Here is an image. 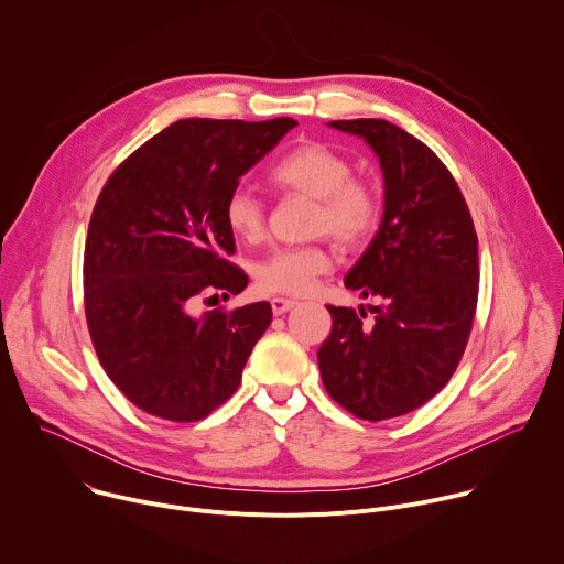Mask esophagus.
<instances>
[{
    "label": "esophagus",
    "instance_id": "obj_1",
    "mask_svg": "<svg viewBox=\"0 0 564 564\" xmlns=\"http://www.w3.org/2000/svg\"><path fill=\"white\" fill-rule=\"evenodd\" d=\"M270 303H272V312L274 314H285L288 310H292L296 305L294 299H283V296H274Z\"/></svg>",
    "mask_w": 564,
    "mask_h": 564
}]
</instances>
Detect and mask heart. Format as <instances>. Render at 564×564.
Returning <instances> with one entry per match:
<instances>
[{"label": "heart", "mask_w": 564, "mask_h": 564, "mask_svg": "<svg viewBox=\"0 0 564 564\" xmlns=\"http://www.w3.org/2000/svg\"><path fill=\"white\" fill-rule=\"evenodd\" d=\"M274 189L314 198L310 229L330 234L341 246L366 243L381 220L377 185L352 174V163L324 142H303L283 153L268 172ZM225 223L238 238L257 243L265 234V209L246 189H236L225 203ZM335 259L326 243L290 246L270 252L254 268L259 290L270 294H307L318 276L333 270Z\"/></svg>", "instance_id": "b5f03b06"}]
</instances>
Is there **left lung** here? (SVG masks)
Listing matches in <instances>:
<instances>
[{
	"label": "left lung",
	"instance_id": "obj_1",
	"mask_svg": "<svg viewBox=\"0 0 564 564\" xmlns=\"http://www.w3.org/2000/svg\"><path fill=\"white\" fill-rule=\"evenodd\" d=\"M364 138L383 172V218L346 274L366 310L328 305L330 337L318 348L328 394L359 420L406 415L455 372L477 307V234L466 200L442 160L415 135L377 118L335 120Z\"/></svg>",
	"mask_w": 564,
	"mask_h": 564
}]
</instances>
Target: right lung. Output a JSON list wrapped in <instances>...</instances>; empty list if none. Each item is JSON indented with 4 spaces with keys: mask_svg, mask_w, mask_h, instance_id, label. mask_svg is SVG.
I'll return each instance as SVG.
<instances>
[{
    "mask_svg": "<svg viewBox=\"0 0 564 564\" xmlns=\"http://www.w3.org/2000/svg\"><path fill=\"white\" fill-rule=\"evenodd\" d=\"M296 122L185 118L109 176L89 220L85 312L109 379L140 411L196 422L236 392L272 324L268 301L192 314L198 296L243 292L225 203ZM218 296V294H214Z\"/></svg>",
    "mask_w": 564,
    "mask_h": 564,
    "instance_id": "right-lung-1",
    "label": "right lung"
}]
</instances>
